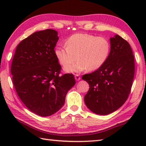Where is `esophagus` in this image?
<instances>
[{
    "label": "esophagus",
    "instance_id": "esophagus-1",
    "mask_svg": "<svg viewBox=\"0 0 146 146\" xmlns=\"http://www.w3.org/2000/svg\"><path fill=\"white\" fill-rule=\"evenodd\" d=\"M75 80H76V81H78V80H80V76L79 75H78V74H76V75H75Z\"/></svg>",
    "mask_w": 146,
    "mask_h": 146
}]
</instances>
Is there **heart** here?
<instances>
[{
	"label": "heart",
	"instance_id": "obj_1",
	"mask_svg": "<svg viewBox=\"0 0 146 146\" xmlns=\"http://www.w3.org/2000/svg\"><path fill=\"white\" fill-rule=\"evenodd\" d=\"M66 45L55 48L54 54L59 63L67 71L78 73L86 69L98 70L107 61L110 51V43L104 37H98L86 33H77L70 36Z\"/></svg>",
	"mask_w": 146,
	"mask_h": 146
}]
</instances>
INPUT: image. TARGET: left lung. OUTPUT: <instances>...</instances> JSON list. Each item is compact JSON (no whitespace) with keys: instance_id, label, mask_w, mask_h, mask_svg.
Listing matches in <instances>:
<instances>
[{"instance_id":"1","label":"left lung","mask_w":146,"mask_h":146,"mask_svg":"<svg viewBox=\"0 0 146 146\" xmlns=\"http://www.w3.org/2000/svg\"><path fill=\"white\" fill-rule=\"evenodd\" d=\"M110 44L105 63L82 76L90 85L85 103L92 111L99 115L112 113L125 103L134 76V57L129 42L115 35L110 38Z\"/></svg>"}]
</instances>
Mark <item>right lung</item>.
Wrapping results in <instances>:
<instances>
[{
  "instance_id": "1",
  "label": "right lung",
  "mask_w": 146,
  "mask_h": 146,
  "mask_svg": "<svg viewBox=\"0 0 146 146\" xmlns=\"http://www.w3.org/2000/svg\"><path fill=\"white\" fill-rule=\"evenodd\" d=\"M58 39L52 29L32 34L17 46L11 64L19 97L29 110L42 117L60 110L76 83L73 74L60 75L61 66L54 54Z\"/></svg>"
}]
</instances>
